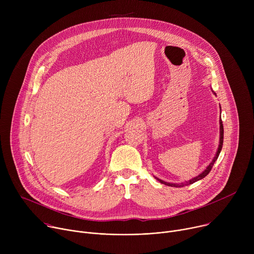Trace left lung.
Listing matches in <instances>:
<instances>
[{"instance_id": "1", "label": "left lung", "mask_w": 254, "mask_h": 254, "mask_svg": "<svg viewBox=\"0 0 254 254\" xmlns=\"http://www.w3.org/2000/svg\"><path fill=\"white\" fill-rule=\"evenodd\" d=\"M223 134H224V129H223V124H222V121L220 120V142H219V148H218V151H217V153H216V156L214 157V159H213V161L210 163V165L200 174V175H198L196 178H194V179H192V180H190L189 182H186V183H182V184H172V183H167V182H164V181H162V180H160V179H158L157 177H156V179L158 180V181H160V182L162 183V184H165V185H168V186H171V187H184V186H186V185H188V184H193V183H195V182H197V181H199V180H201V179H203V178H205L209 173H210V171H211V169H212V167H213V165H214V163H215V161L218 159V156H219V154H220V152H221V150H222V146H223Z\"/></svg>"}]
</instances>
